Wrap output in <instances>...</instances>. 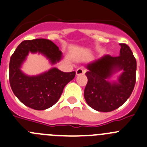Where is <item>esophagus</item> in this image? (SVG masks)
Returning a JSON list of instances; mask_svg holds the SVG:
<instances>
[{
    "instance_id": "1",
    "label": "esophagus",
    "mask_w": 147,
    "mask_h": 147,
    "mask_svg": "<svg viewBox=\"0 0 147 147\" xmlns=\"http://www.w3.org/2000/svg\"><path fill=\"white\" fill-rule=\"evenodd\" d=\"M85 73V71L83 68H78L76 70V75H81Z\"/></svg>"
}]
</instances>
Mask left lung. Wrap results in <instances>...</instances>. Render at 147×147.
Wrapping results in <instances>:
<instances>
[{"instance_id":"8db88e82","label":"left lung","mask_w":147,"mask_h":147,"mask_svg":"<svg viewBox=\"0 0 147 147\" xmlns=\"http://www.w3.org/2000/svg\"><path fill=\"white\" fill-rule=\"evenodd\" d=\"M120 56L104 55L86 64L88 83L84 97L88 105L98 112H108L124 104L133 92L136 83V60L129 46L120 43ZM121 73L115 82L111 78Z\"/></svg>"}]
</instances>
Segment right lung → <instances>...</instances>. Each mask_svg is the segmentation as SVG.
<instances>
[{
	"label": "right lung",
	"instance_id": "add662e5",
	"mask_svg": "<svg viewBox=\"0 0 147 147\" xmlns=\"http://www.w3.org/2000/svg\"><path fill=\"white\" fill-rule=\"evenodd\" d=\"M29 53L43 55L52 65L61 61L62 53L52 41L40 38L22 42L11 57L9 82L14 95L28 107L44 110L58 101L64 88L75 78V72H64L52 67L39 75H26L21 68Z\"/></svg>",
	"mask_w": 147,
	"mask_h": 147
}]
</instances>
